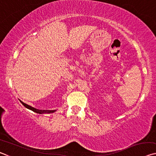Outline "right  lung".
I'll list each match as a JSON object with an SVG mask.
<instances>
[{
	"label": "right lung",
	"instance_id": "obj_1",
	"mask_svg": "<svg viewBox=\"0 0 156 156\" xmlns=\"http://www.w3.org/2000/svg\"><path fill=\"white\" fill-rule=\"evenodd\" d=\"M20 102L23 105H24V106L26 108H27V109L33 111L34 112H36L37 113H39V114H43V113H54V112H55L56 111V110H40V109H36V108H34L33 107L30 106V105H28L27 104L24 103V102L21 101V100H20Z\"/></svg>",
	"mask_w": 156,
	"mask_h": 156
}]
</instances>
